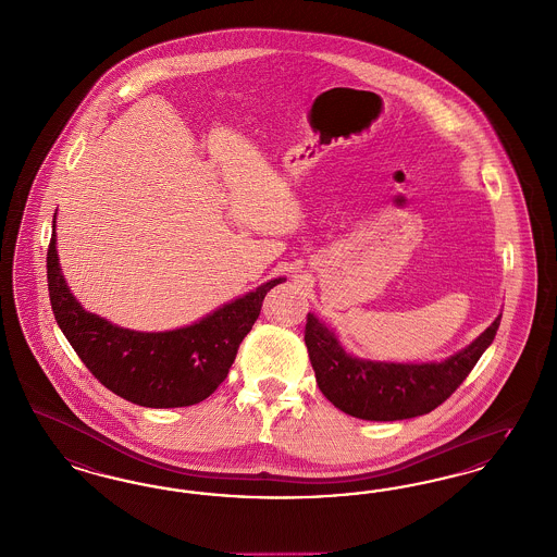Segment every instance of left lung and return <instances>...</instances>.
<instances>
[{
	"label": "left lung",
	"mask_w": 557,
	"mask_h": 557,
	"mask_svg": "<svg viewBox=\"0 0 557 557\" xmlns=\"http://www.w3.org/2000/svg\"><path fill=\"white\" fill-rule=\"evenodd\" d=\"M502 314L470 345L441 362H379L349 354L335 331L308 314L306 345L324 397L362 420H406L435 410L476 366L493 343Z\"/></svg>",
	"instance_id": "obj_1"
}]
</instances>
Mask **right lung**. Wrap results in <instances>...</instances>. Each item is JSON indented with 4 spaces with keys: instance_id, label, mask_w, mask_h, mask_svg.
I'll return each mask as SVG.
<instances>
[{
    "instance_id": "right-lung-1",
    "label": "right lung",
    "mask_w": 557,
    "mask_h": 557,
    "mask_svg": "<svg viewBox=\"0 0 557 557\" xmlns=\"http://www.w3.org/2000/svg\"><path fill=\"white\" fill-rule=\"evenodd\" d=\"M285 281V276L272 278L174 331L122 329L87 312L71 293L58 260L53 216L48 289L55 322L103 387L144 408H185L210 397L226 379L268 290Z\"/></svg>"
}]
</instances>
